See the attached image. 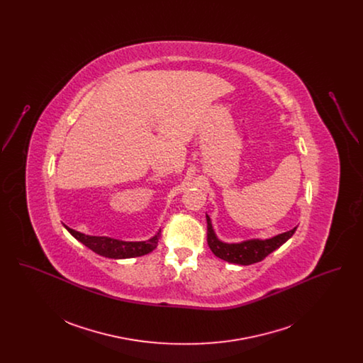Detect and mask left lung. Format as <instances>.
Returning <instances> with one entry per match:
<instances>
[{
    "mask_svg": "<svg viewBox=\"0 0 363 363\" xmlns=\"http://www.w3.org/2000/svg\"><path fill=\"white\" fill-rule=\"evenodd\" d=\"M207 242L209 249L212 253L219 257L225 259L227 262L233 264H240V265H250L255 262H259L261 259H265L269 253L277 250L284 242L290 240L293 237L296 227L293 230L281 233L274 238L269 240H250V241L241 242V243H225L219 241L213 228L211 219L207 215Z\"/></svg>",
    "mask_w": 363,
    "mask_h": 363,
    "instance_id": "left-lung-1",
    "label": "left lung"
}]
</instances>
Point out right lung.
<instances>
[{
    "label": "right lung",
    "instance_id": "1",
    "mask_svg": "<svg viewBox=\"0 0 363 363\" xmlns=\"http://www.w3.org/2000/svg\"><path fill=\"white\" fill-rule=\"evenodd\" d=\"M65 228L77 241L86 245L88 249H91L96 255H101V256L108 257V259H130V257L144 256L155 249L157 246V241L160 238V231H159L155 237H152L148 241L125 242L108 238V237L86 235V234H82V233L70 228L68 225H65Z\"/></svg>",
    "mask_w": 363,
    "mask_h": 363
}]
</instances>
